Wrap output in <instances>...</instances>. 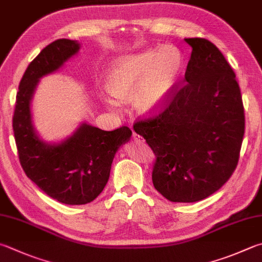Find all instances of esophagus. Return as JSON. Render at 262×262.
Instances as JSON below:
<instances>
[{
	"label": "esophagus",
	"instance_id": "1",
	"mask_svg": "<svg viewBox=\"0 0 262 262\" xmlns=\"http://www.w3.org/2000/svg\"><path fill=\"white\" fill-rule=\"evenodd\" d=\"M132 137H133V139H135V141L138 142V144H142V142L145 141L144 138H142L140 135H138V133H136L135 131L132 132Z\"/></svg>",
	"mask_w": 262,
	"mask_h": 262
}]
</instances>
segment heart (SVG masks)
<instances>
[{"label":"heart","instance_id":"1","mask_svg":"<svg viewBox=\"0 0 262 262\" xmlns=\"http://www.w3.org/2000/svg\"><path fill=\"white\" fill-rule=\"evenodd\" d=\"M182 60L176 48L150 49L116 59L106 75V90L118 101L132 96L140 113L152 114L162 110L180 75ZM107 105L115 106L112 99Z\"/></svg>","mask_w":262,"mask_h":262}]
</instances>
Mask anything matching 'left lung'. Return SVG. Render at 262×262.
<instances>
[{
  "instance_id": "8db88e82",
  "label": "left lung",
  "mask_w": 262,
  "mask_h": 262,
  "mask_svg": "<svg viewBox=\"0 0 262 262\" xmlns=\"http://www.w3.org/2000/svg\"><path fill=\"white\" fill-rule=\"evenodd\" d=\"M192 48L182 84L159 112L133 129L155 154L151 179L171 202L191 203L219 190L237 166L245 131L236 75L209 39L185 38Z\"/></svg>"
}]
</instances>
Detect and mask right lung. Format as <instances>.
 I'll list each match as a JSON object with an SVG mask.
<instances>
[{
	"mask_svg": "<svg viewBox=\"0 0 262 262\" xmlns=\"http://www.w3.org/2000/svg\"><path fill=\"white\" fill-rule=\"evenodd\" d=\"M80 49L72 39L49 44L29 63L19 83L12 129L19 162L38 188L63 204L82 205L96 200L110 179L115 152L130 139L125 125L113 131L83 124L59 145H46L34 132L29 102L38 78L58 70Z\"/></svg>",
	"mask_w": 262,
	"mask_h": 262,
	"instance_id": "obj_1",
	"label": "right lung"
}]
</instances>
